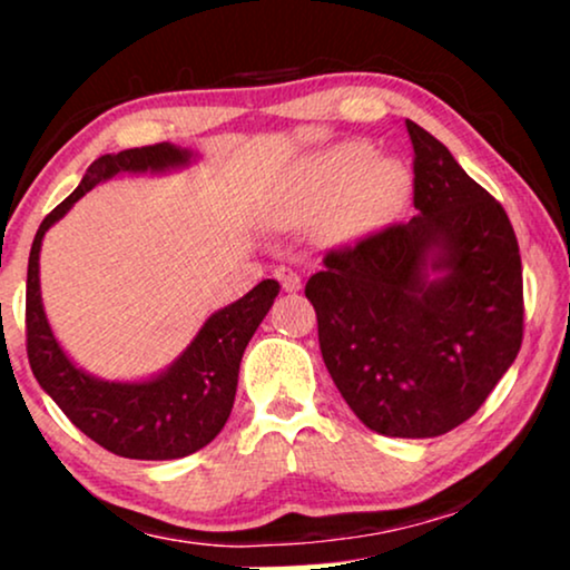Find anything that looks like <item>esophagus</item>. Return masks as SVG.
Segmentation results:
<instances>
[{"label":"esophagus","instance_id":"obj_1","mask_svg":"<svg viewBox=\"0 0 570 570\" xmlns=\"http://www.w3.org/2000/svg\"><path fill=\"white\" fill-rule=\"evenodd\" d=\"M275 277L279 279V285H283L285 293L301 291V277H298V272H293L291 267H277Z\"/></svg>","mask_w":570,"mask_h":570}]
</instances>
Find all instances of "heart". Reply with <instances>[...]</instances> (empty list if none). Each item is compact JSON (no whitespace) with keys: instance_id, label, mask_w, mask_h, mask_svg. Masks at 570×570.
<instances>
[{"instance_id":"obj_1","label":"heart","mask_w":570,"mask_h":570,"mask_svg":"<svg viewBox=\"0 0 570 570\" xmlns=\"http://www.w3.org/2000/svg\"><path fill=\"white\" fill-rule=\"evenodd\" d=\"M368 158L371 150L365 145H342L337 150L306 160L298 170L285 176L272 194L267 207L269 223L275 228L291 230L318 220V233L326 240H342L376 223L400 199L407 186V170L394 158H379L366 167L364 163Z\"/></svg>"}]
</instances>
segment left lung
Segmentation results:
<instances>
[{
	"label": "left lung",
	"mask_w": 570,
	"mask_h": 570,
	"mask_svg": "<svg viewBox=\"0 0 570 570\" xmlns=\"http://www.w3.org/2000/svg\"><path fill=\"white\" fill-rule=\"evenodd\" d=\"M415 150L410 223L326 254L306 285L326 371L350 410L392 439L470 420L517 361L521 256L505 209L433 135Z\"/></svg>",
	"instance_id": "obj_1"
}]
</instances>
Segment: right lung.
I'll return each mask as SVG.
<instances>
[{
    "label": "right lung",
    "mask_w": 570,
    "mask_h": 570,
    "mask_svg": "<svg viewBox=\"0 0 570 570\" xmlns=\"http://www.w3.org/2000/svg\"><path fill=\"white\" fill-rule=\"evenodd\" d=\"M197 160L199 153L170 142L104 155L85 170L77 189L43 217L30 246L26 324L33 376L88 439L127 459L166 462L189 456L223 431L236 400L240 357L275 303L279 285L262 279L244 298L215 311L163 371L137 381H108L80 368L51 330L41 298V244L46 230L92 186L124 174H170Z\"/></svg>",
    "instance_id": "1"
}]
</instances>
